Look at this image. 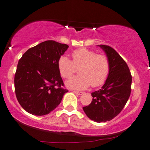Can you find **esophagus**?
Segmentation results:
<instances>
[{
    "mask_svg": "<svg viewBox=\"0 0 150 150\" xmlns=\"http://www.w3.org/2000/svg\"><path fill=\"white\" fill-rule=\"evenodd\" d=\"M73 93H75V94L79 95V96H81V95H82L83 93H83V92L77 91H73Z\"/></svg>",
    "mask_w": 150,
    "mask_h": 150,
    "instance_id": "1",
    "label": "esophagus"
}]
</instances>
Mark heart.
Instances as JSON below:
<instances>
[{
	"instance_id": "1",
	"label": "heart",
	"mask_w": 150,
	"mask_h": 150,
	"mask_svg": "<svg viewBox=\"0 0 150 150\" xmlns=\"http://www.w3.org/2000/svg\"><path fill=\"white\" fill-rule=\"evenodd\" d=\"M73 62L67 57L61 56L57 66L60 75L64 78H69L79 69V75L66 81L69 88L83 90L101 86L107 80L110 71V62L105 54H97L94 51L81 48L72 53Z\"/></svg>"
}]
</instances>
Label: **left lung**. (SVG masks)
<instances>
[{
	"mask_svg": "<svg viewBox=\"0 0 150 150\" xmlns=\"http://www.w3.org/2000/svg\"><path fill=\"white\" fill-rule=\"evenodd\" d=\"M110 62L109 76L100 90L93 92L91 103L83 107L91 120L105 122L119 114L130 96L132 77L126 62L114 49L98 45Z\"/></svg>",
	"mask_w": 150,
	"mask_h": 150,
	"instance_id": "obj_1",
	"label": "left lung"
}]
</instances>
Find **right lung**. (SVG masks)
<instances>
[{"label": "right lung", "instance_id": "right-lung-1", "mask_svg": "<svg viewBox=\"0 0 150 150\" xmlns=\"http://www.w3.org/2000/svg\"><path fill=\"white\" fill-rule=\"evenodd\" d=\"M69 45L45 41L28 49L18 61L14 88L21 106L30 114H48L58 107L64 95V82L57 62Z\"/></svg>", "mask_w": 150, "mask_h": 150}]
</instances>
